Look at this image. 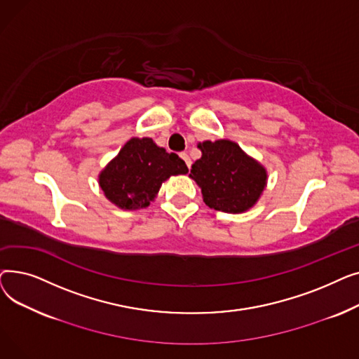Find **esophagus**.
Returning a JSON list of instances; mask_svg holds the SVG:
<instances>
[{
  "label": "esophagus",
  "mask_w": 359,
  "mask_h": 359,
  "mask_svg": "<svg viewBox=\"0 0 359 359\" xmlns=\"http://www.w3.org/2000/svg\"><path fill=\"white\" fill-rule=\"evenodd\" d=\"M180 157H182V160L186 163V165L191 168V165H192V161H191V158H189V156H187L186 153H180Z\"/></svg>",
  "instance_id": "esophagus-1"
}]
</instances>
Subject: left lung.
I'll list each match as a JSON object with an SVG mask.
<instances>
[{
	"label": "left lung",
	"instance_id": "8db88e82",
	"mask_svg": "<svg viewBox=\"0 0 359 359\" xmlns=\"http://www.w3.org/2000/svg\"><path fill=\"white\" fill-rule=\"evenodd\" d=\"M198 148L202 157L189 176L201 187L203 202L230 214L250 210L266 187V168L230 140L203 141Z\"/></svg>",
	"mask_w": 359,
	"mask_h": 359
}]
</instances>
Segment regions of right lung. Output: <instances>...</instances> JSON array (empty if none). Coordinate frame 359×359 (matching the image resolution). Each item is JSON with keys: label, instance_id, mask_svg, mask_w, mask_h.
<instances>
[{"label": "right lung", "instance_id": "obj_1", "mask_svg": "<svg viewBox=\"0 0 359 359\" xmlns=\"http://www.w3.org/2000/svg\"><path fill=\"white\" fill-rule=\"evenodd\" d=\"M189 170L175 153H167L151 138H130L99 175L104 196L121 210L145 208L170 176Z\"/></svg>", "mask_w": 359, "mask_h": 359}]
</instances>
